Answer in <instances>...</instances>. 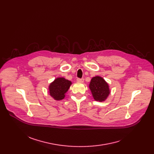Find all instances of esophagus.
<instances>
[{
	"instance_id": "34e87169",
	"label": "esophagus",
	"mask_w": 154,
	"mask_h": 154,
	"mask_svg": "<svg viewBox=\"0 0 154 154\" xmlns=\"http://www.w3.org/2000/svg\"><path fill=\"white\" fill-rule=\"evenodd\" d=\"M77 81L78 82H80V83H83L84 82V79H77Z\"/></svg>"
}]
</instances>
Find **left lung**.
<instances>
[{
  "label": "left lung",
  "mask_w": 154,
  "mask_h": 154,
  "mask_svg": "<svg viewBox=\"0 0 154 154\" xmlns=\"http://www.w3.org/2000/svg\"><path fill=\"white\" fill-rule=\"evenodd\" d=\"M89 88L93 98L96 101H105L110 93L108 83L100 76H96L91 79Z\"/></svg>",
  "instance_id": "8db88e82"
}]
</instances>
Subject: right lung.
<instances>
[{"label":"right lung","instance_id":"obj_1","mask_svg":"<svg viewBox=\"0 0 154 154\" xmlns=\"http://www.w3.org/2000/svg\"><path fill=\"white\" fill-rule=\"evenodd\" d=\"M72 82L63 77H58L49 86V93L52 97L56 100L64 98L65 94L68 91Z\"/></svg>","mask_w":154,"mask_h":154}]
</instances>
